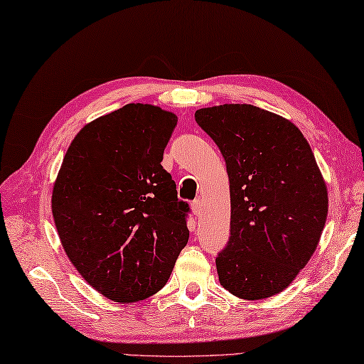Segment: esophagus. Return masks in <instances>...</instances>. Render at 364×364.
<instances>
[{
	"label": "esophagus",
	"mask_w": 364,
	"mask_h": 364,
	"mask_svg": "<svg viewBox=\"0 0 364 364\" xmlns=\"http://www.w3.org/2000/svg\"><path fill=\"white\" fill-rule=\"evenodd\" d=\"M191 210H193V214L198 217L201 214V201L200 200H195L191 203Z\"/></svg>",
	"instance_id": "34e87169"
}]
</instances>
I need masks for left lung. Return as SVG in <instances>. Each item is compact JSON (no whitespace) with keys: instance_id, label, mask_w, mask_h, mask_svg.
Listing matches in <instances>:
<instances>
[{"instance_id":"left-lung-1","label":"left lung","mask_w":364,"mask_h":364,"mask_svg":"<svg viewBox=\"0 0 364 364\" xmlns=\"http://www.w3.org/2000/svg\"><path fill=\"white\" fill-rule=\"evenodd\" d=\"M195 120L220 149L230 179L218 280L237 298H269L309 262L326 222V185L312 149L290 120L252 105L198 109Z\"/></svg>"}]
</instances>
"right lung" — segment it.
Listing matches in <instances>:
<instances>
[{
  "instance_id": "obj_1",
  "label": "right lung",
  "mask_w": 364,
  "mask_h": 364,
  "mask_svg": "<svg viewBox=\"0 0 364 364\" xmlns=\"http://www.w3.org/2000/svg\"><path fill=\"white\" fill-rule=\"evenodd\" d=\"M177 117L127 105L71 142L53 185L52 214L68 258L115 303L161 290L188 242L190 205L161 166Z\"/></svg>"
}]
</instances>
